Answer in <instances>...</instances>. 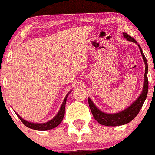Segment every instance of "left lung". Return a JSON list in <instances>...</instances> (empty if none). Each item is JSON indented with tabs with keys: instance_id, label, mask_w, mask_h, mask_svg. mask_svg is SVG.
<instances>
[{
	"instance_id": "1",
	"label": "left lung",
	"mask_w": 155,
	"mask_h": 155,
	"mask_svg": "<svg viewBox=\"0 0 155 155\" xmlns=\"http://www.w3.org/2000/svg\"><path fill=\"white\" fill-rule=\"evenodd\" d=\"M123 36L129 42H134L138 45L139 48H140V52H141V55L143 57V62L146 65V69H145V74H144V84H143V89L142 91L141 94L140 96L135 100L127 108H125L123 110L120 111L118 113H107L102 112L100 110L98 107L95 105L93 101L88 98V102L89 107H90L91 112L93 115L94 118L95 120L100 123L102 125L106 126H119L123 125L125 124L128 123V122H131L137 116L139 112H140V109L143 107V104H144L145 100L146 99L148 94V90H149V81H148V63L147 60H146V57H145L144 54H143V50H142L141 47L139 44H137V41L134 39L133 37L129 36L127 33H122Z\"/></svg>"
}]
</instances>
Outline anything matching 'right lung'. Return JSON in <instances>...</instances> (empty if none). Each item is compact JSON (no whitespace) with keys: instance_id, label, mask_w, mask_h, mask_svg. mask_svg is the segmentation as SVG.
<instances>
[{"instance_id":"right-lung-1","label":"right lung","mask_w":155,"mask_h":155,"mask_svg":"<svg viewBox=\"0 0 155 155\" xmlns=\"http://www.w3.org/2000/svg\"><path fill=\"white\" fill-rule=\"evenodd\" d=\"M71 92V90L68 92V94L65 97L64 100H63V104H62L61 107L60 108V110L58 111V113H57L55 116L52 119H51L50 121L47 122H44V123H35V122H28V121L25 120V119H22L20 116L17 113L16 115L18 116V117L20 119V120L23 122V124L25 126H27L29 128L33 129V130H51V129H53L54 127H57L60 124V122L63 121V117H64L65 114V109H66V99L67 97H68V94Z\"/></svg>"}]
</instances>
